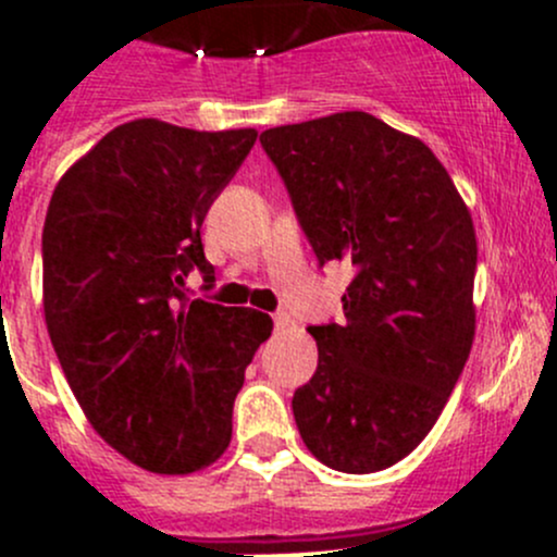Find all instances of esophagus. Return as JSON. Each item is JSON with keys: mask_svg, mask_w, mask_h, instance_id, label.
<instances>
[{"mask_svg": "<svg viewBox=\"0 0 557 557\" xmlns=\"http://www.w3.org/2000/svg\"><path fill=\"white\" fill-rule=\"evenodd\" d=\"M290 325V314L288 312H277L274 314V329H288Z\"/></svg>", "mask_w": 557, "mask_h": 557, "instance_id": "esophagus-1", "label": "esophagus"}]
</instances>
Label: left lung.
Here are the masks:
<instances>
[{
  "label": "left lung",
  "mask_w": 557,
  "mask_h": 557,
  "mask_svg": "<svg viewBox=\"0 0 557 557\" xmlns=\"http://www.w3.org/2000/svg\"><path fill=\"white\" fill-rule=\"evenodd\" d=\"M261 145L318 267H356L345 323L310 325L299 434L329 469H387L434 429L474 342L471 212L429 145L369 112L267 128Z\"/></svg>",
  "instance_id": "1"
}]
</instances>
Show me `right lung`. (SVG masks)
Masks as SVG:
<instances>
[{"label": "right lung", "instance_id": "right-lung-1", "mask_svg": "<svg viewBox=\"0 0 557 557\" xmlns=\"http://www.w3.org/2000/svg\"><path fill=\"white\" fill-rule=\"evenodd\" d=\"M256 137L137 117L50 196L42 307L53 350L94 431L156 474H190L226 453L245 369L272 334L269 314L183 294L190 269L215 280L201 223Z\"/></svg>", "mask_w": 557, "mask_h": 557}]
</instances>
